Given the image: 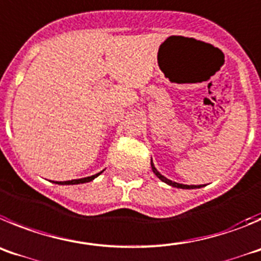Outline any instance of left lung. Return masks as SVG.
<instances>
[{
	"mask_svg": "<svg viewBox=\"0 0 261 261\" xmlns=\"http://www.w3.org/2000/svg\"><path fill=\"white\" fill-rule=\"evenodd\" d=\"M151 165H152V170H153V173H154V174H156L157 177L160 178V179L163 180V182L168 183V185H170V186H173V187H178V189H199V187H201V186H189V185H180V183L173 182V180L168 179V178H165V177H164V175H161V174H160L159 171H157V169L154 168V165H153V164H151Z\"/></svg>",
	"mask_w": 261,
	"mask_h": 261,
	"instance_id": "8db88e82",
	"label": "left lung"
}]
</instances>
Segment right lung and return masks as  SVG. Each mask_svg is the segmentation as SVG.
I'll return each instance as SVG.
<instances>
[{
	"label": "right lung",
	"mask_w": 261,
	"mask_h": 261,
	"mask_svg": "<svg viewBox=\"0 0 261 261\" xmlns=\"http://www.w3.org/2000/svg\"><path fill=\"white\" fill-rule=\"evenodd\" d=\"M101 174V173H98V174L95 175H91V177H87V178H82V179H72V180H65V182H55L57 185H79V183H86V182H90V180L95 179L96 177Z\"/></svg>",
	"instance_id": "obj_1"
}]
</instances>
